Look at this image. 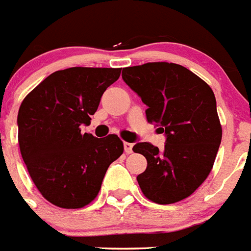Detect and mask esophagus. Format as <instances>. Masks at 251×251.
<instances>
[{"instance_id": "obj_1", "label": "esophagus", "mask_w": 251, "mask_h": 251, "mask_svg": "<svg viewBox=\"0 0 251 251\" xmlns=\"http://www.w3.org/2000/svg\"><path fill=\"white\" fill-rule=\"evenodd\" d=\"M124 152L127 154H130L133 152V145L132 143H128V142H124Z\"/></svg>"}]
</instances>
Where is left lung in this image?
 <instances>
[{
    "label": "left lung",
    "instance_id": "8db88e82",
    "mask_svg": "<svg viewBox=\"0 0 251 251\" xmlns=\"http://www.w3.org/2000/svg\"><path fill=\"white\" fill-rule=\"evenodd\" d=\"M122 77L148 106V123L166 134L163 151L148 142L133 147L147 159L146 171L137 176L139 187L153 202H178L207 178L220 147L214 92L185 66L165 61L124 68Z\"/></svg>",
    "mask_w": 251,
    "mask_h": 251
}]
</instances>
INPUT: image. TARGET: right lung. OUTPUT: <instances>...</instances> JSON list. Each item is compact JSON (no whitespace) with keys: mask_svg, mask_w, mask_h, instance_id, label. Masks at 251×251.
Here are the masks:
<instances>
[{"mask_svg":"<svg viewBox=\"0 0 251 251\" xmlns=\"http://www.w3.org/2000/svg\"><path fill=\"white\" fill-rule=\"evenodd\" d=\"M121 69L69 68L52 73L22 100L19 145L31 179L49 202L81 208L98 196L105 172L123 153L115 134L81 133Z\"/></svg>","mask_w":251,"mask_h":251,"instance_id":"obj_1","label":"right lung"}]
</instances>
